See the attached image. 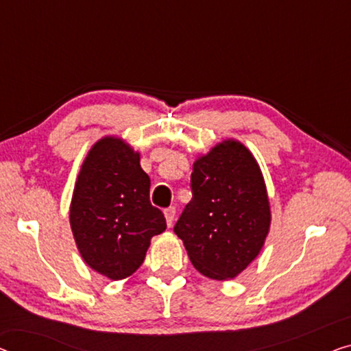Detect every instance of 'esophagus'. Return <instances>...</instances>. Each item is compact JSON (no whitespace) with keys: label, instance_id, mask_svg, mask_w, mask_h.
I'll use <instances>...</instances> for the list:
<instances>
[{"label":"esophagus","instance_id":"esophagus-1","mask_svg":"<svg viewBox=\"0 0 351 351\" xmlns=\"http://www.w3.org/2000/svg\"><path fill=\"white\" fill-rule=\"evenodd\" d=\"M164 216H165L167 226L171 227V226H173V221H175V216H176V208H173V206L167 208L164 211Z\"/></svg>","mask_w":351,"mask_h":351}]
</instances>
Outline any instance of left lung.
Returning <instances> with one entry per match:
<instances>
[{"label":"left lung","instance_id":"left-lung-1","mask_svg":"<svg viewBox=\"0 0 351 351\" xmlns=\"http://www.w3.org/2000/svg\"><path fill=\"white\" fill-rule=\"evenodd\" d=\"M191 189L175 233L198 273L234 279L257 258L269 233L271 206L258 162L241 142L222 140L193 162Z\"/></svg>","mask_w":351,"mask_h":351}]
</instances>
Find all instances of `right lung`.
Returning <instances> with one entry per match:
<instances>
[{
    "label": "right lung",
    "instance_id": "add662e5",
    "mask_svg": "<svg viewBox=\"0 0 351 351\" xmlns=\"http://www.w3.org/2000/svg\"><path fill=\"white\" fill-rule=\"evenodd\" d=\"M149 176L140 153L123 138L107 135L88 151L78 171L69 222L78 252L96 273L112 280L142 266L151 238L167 228L149 202Z\"/></svg>",
    "mask_w": 351,
    "mask_h": 351
}]
</instances>
